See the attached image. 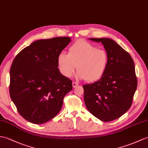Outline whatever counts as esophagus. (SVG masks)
<instances>
[{
    "mask_svg": "<svg viewBox=\"0 0 148 148\" xmlns=\"http://www.w3.org/2000/svg\"><path fill=\"white\" fill-rule=\"evenodd\" d=\"M78 85H79V84L77 83V82H74V81L73 82V88H75L76 86H77Z\"/></svg>",
    "mask_w": 148,
    "mask_h": 148,
    "instance_id": "obj_1",
    "label": "esophagus"
}]
</instances>
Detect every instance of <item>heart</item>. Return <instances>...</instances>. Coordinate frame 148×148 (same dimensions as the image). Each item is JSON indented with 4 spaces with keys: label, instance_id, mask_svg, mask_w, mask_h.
Returning a JSON list of instances; mask_svg holds the SVG:
<instances>
[{
    "label": "heart",
    "instance_id": "1",
    "mask_svg": "<svg viewBox=\"0 0 148 148\" xmlns=\"http://www.w3.org/2000/svg\"><path fill=\"white\" fill-rule=\"evenodd\" d=\"M108 61L107 51L85 40L77 41L69 47L68 54L62 52L57 57L58 69L65 77H71L77 67V77L90 82L103 76Z\"/></svg>",
    "mask_w": 148,
    "mask_h": 148
}]
</instances>
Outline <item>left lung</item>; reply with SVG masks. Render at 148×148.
<instances>
[{
    "label": "left lung",
    "mask_w": 148,
    "mask_h": 148,
    "mask_svg": "<svg viewBox=\"0 0 148 148\" xmlns=\"http://www.w3.org/2000/svg\"><path fill=\"white\" fill-rule=\"evenodd\" d=\"M103 45L109 57L107 69L100 79L83 85L84 100L91 114L103 122L117 119L130 108L137 86L130 55L109 38H90Z\"/></svg>",
    "instance_id": "obj_1"
}]
</instances>
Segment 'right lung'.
<instances>
[{"mask_svg": "<svg viewBox=\"0 0 148 148\" xmlns=\"http://www.w3.org/2000/svg\"><path fill=\"white\" fill-rule=\"evenodd\" d=\"M69 37L40 40L26 47L13 60L10 69V97L26 121L42 124L55 117L73 82L58 68L57 57Z\"/></svg>", "mask_w": 148, "mask_h": 148, "instance_id": "add662e5", "label": "right lung"}]
</instances>
